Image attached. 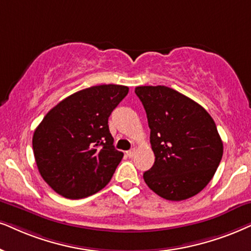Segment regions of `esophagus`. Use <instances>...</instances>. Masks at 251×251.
Returning a JSON list of instances; mask_svg holds the SVG:
<instances>
[{
	"instance_id": "esophagus-1",
	"label": "esophagus",
	"mask_w": 251,
	"mask_h": 251,
	"mask_svg": "<svg viewBox=\"0 0 251 251\" xmlns=\"http://www.w3.org/2000/svg\"><path fill=\"white\" fill-rule=\"evenodd\" d=\"M134 153H135V149H131V151H126V155H127L128 157H133L134 156Z\"/></svg>"
}]
</instances>
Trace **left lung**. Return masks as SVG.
Masks as SVG:
<instances>
[{"instance_id": "8db88e82", "label": "left lung", "mask_w": 251, "mask_h": 251, "mask_svg": "<svg viewBox=\"0 0 251 251\" xmlns=\"http://www.w3.org/2000/svg\"><path fill=\"white\" fill-rule=\"evenodd\" d=\"M147 113L155 162L144 174L167 201L191 198L210 183L224 153L214 120L201 105L164 85L136 87Z\"/></svg>"}]
</instances>
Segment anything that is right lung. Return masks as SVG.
Wrapping results in <instances>:
<instances>
[{"label":"right lung","mask_w":251,"mask_h":251,"mask_svg":"<svg viewBox=\"0 0 251 251\" xmlns=\"http://www.w3.org/2000/svg\"><path fill=\"white\" fill-rule=\"evenodd\" d=\"M128 94L119 84L95 85L71 95L49 111L33 133L41 177L65 198L102 190L124 156L113 146L107 120Z\"/></svg>","instance_id":"1"}]
</instances>
